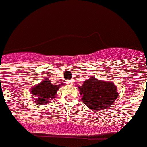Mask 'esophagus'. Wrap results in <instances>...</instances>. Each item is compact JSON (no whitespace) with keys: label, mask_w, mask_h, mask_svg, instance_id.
Masks as SVG:
<instances>
[{"label":"esophagus","mask_w":147,"mask_h":147,"mask_svg":"<svg viewBox=\"0 0 147 147\" xmlns=\"http://www.w3.org/2000/svg\"><path fill=\"white\" fill-rule=\"evenodd\" d=\"M68 83H69V84H73V80H70V81H68Z\"/></svg>","instance_id":"obj_1"}]
</instances>
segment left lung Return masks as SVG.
<instances>
[{"instance_id":"8db88e82","label":"left lung","mask_w":147,"mask_h":147,"mask_svg":"<svg viewBox=\"0 0 147 147\" xmlns=\"http://www.w3.org/2000/svg\"><path fill=\"white\" fill-rule=\"evenodd\" d=\"M79 90L83 103L95 111L109 108L119 95L117 87L113 82L98 79L94 76L79 86Z\"/></svg>"}]
</instances>
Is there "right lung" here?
<instances>
[{
	"label": "right lung",
	"instance_id": "add662e5",
	"mask_svg": "<svg viewBox=\"0 0 147 147\" xmlns=\"http://www.w3.org/2000/svg\"><path fill=\"white\" fill-rule=\"evenodd\" d=\"M63 84L64 83L58 85L52 84L50 79L45 78L41 83L37 84L30 89V93L34 97L33 100H36L35 102L41 105H44L49 104L50 100H54L56 98V94L60 86Z\"/></svg>",
	"mask_w": 147,
	"mask_h": 147
}]
</instances>
